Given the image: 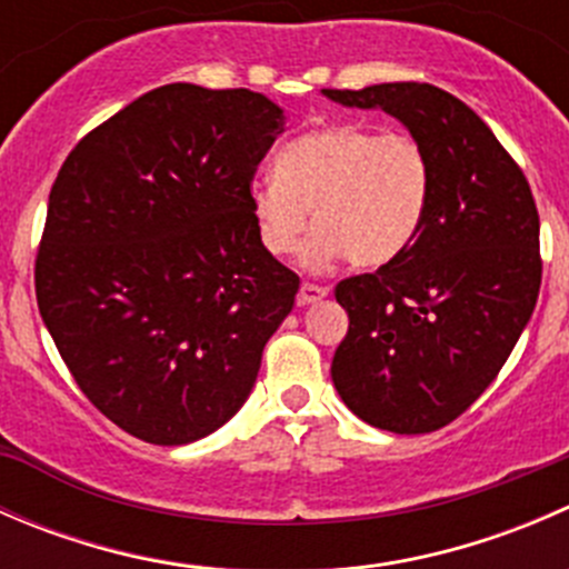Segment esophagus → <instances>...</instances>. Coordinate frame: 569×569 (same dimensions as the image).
<instances>
[{"label": "esophagus", "instance_id": "34e87169", "mask_svg": "<svg viewBox=\"0 0 569 569\" xmlns=\"http://www.w3.org/2000/svg\"><path fill=\"white\" fill-rule=\"evenodd\" d=\"M327 295H330V289H327V286L302 283V286H300V297H297V300H300V306H311V302L325 300Z\"/></svg>", "mask_w": 569, "mask_h": 569}]
</instances>
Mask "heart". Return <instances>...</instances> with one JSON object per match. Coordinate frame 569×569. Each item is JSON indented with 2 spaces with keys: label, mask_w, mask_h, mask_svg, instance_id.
<instances>
[{
  "label": "heart",
  "mask_w": 569,
  "mask_h": 569,
  "mask_svg": "<svg viewBox=\"0 0 569 569\" xmlns=\"http://www.w3.org/2000/svg\"><path fill=\"white\" fill-rule=\"evenodd\" d=\"M432 198V162L418 140L358 123H330L286 142L272 176L250 187L258 242L289 256L308 228L306 267L347 258L352 267L391 263L416 242Z\"/></svg>",
  "instance_id": "obj_1"
}]
</instances>
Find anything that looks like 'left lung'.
Masks as SVG:
<instances>
[{"mask_svg": "<svg viewBox=\"0 0 569 569\" xmlns=\"http://www.w3.org/2000/svg\"><path fill=\"white\" fill-rule=\"evenodd\" d=\"M325 96L393 114L432 162L416 242L336 286L349 330L332 386L371 427L435 432L485 393L529 325L542 283L537 203L490 126L446 90L388 82Z\"/></svg>", "mask_w": 569, "mask_h": 569, "instance_id": "8db88e82", "label": "left lung"}]
</instances>
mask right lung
Returning <instances> with one entry per match:
<instances>
[{
	"mask_svg": "<svg viewBox=\"0 0 569 569\" xmlns=\"http://www.w3.org/2000/svg\"><path fill=\"white\" fill-rule=\"evenodd\" d=\"M283 131L267 96L176 82L96 126L57 173L40 317L82 393L146 443L231 421L295 308L300 278L261 248L250 209Z\"/></svg>",
	"mask_w": 569,
	"mask_h": 569,
	"instance_id": "1",
	"label": "right lung"
}]
</instances>
